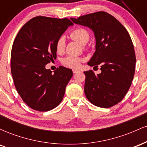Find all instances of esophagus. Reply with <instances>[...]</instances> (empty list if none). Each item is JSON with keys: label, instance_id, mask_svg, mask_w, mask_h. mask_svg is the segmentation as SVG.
<instances>
[{"label": "esophagus", "instance_id": "esophagus-1", "mask_svg": "<svg viewBox=\"0 0 147 147\" xmlns=\"http://www.w3.org/2000/svg\"><path fill=\"white\" fill-rule=\"evenodd\" d=\"M79 70H77V69H73V70H72V72H73V73H77V72H79Z\"/></svg>", "mask_w": 147, "mask_h": 147}]
</instances>
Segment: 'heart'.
<instances>
[{
    "label": "heart",
    "mask_w": 147,
    "mask_h": 147,
    "mask_svg": "<svg viewBox=\"0 0 147 147\" xmlns=\"http://www.w3.org/2000/svg\"><path fill=\"white\" fill-rule=\"evenodd\" d=\"M70 37L74 41L78 42L81 45H84V49H87L86 44L90 38V34L86 29L84 28H77L70 32ZM65 43L63 36H60L56 43V48L58 52H63L65 49ZM82 61L81 57L68 56L63 59L61 63L65 67L70 68H77L79 67Z\"/></svg>",
    "instance_id": "obj_1"
}]
</instances>
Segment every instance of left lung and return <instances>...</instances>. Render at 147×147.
Here are the masks:
<instances>
[{"label":"left lung","mask_w":147,"mask_h":147,"mask_svg":"<svg viewBox=\"0 0 147 147\" xmlns=\"http://www.w3.org/2000/svg\"><path fill=\"white\" fill-rule=\"evenodd\" d=\"M71 20L92 29L96 38V51L88 64L99 65L102 72H84L86 97L99 107L113 106L127 93L134 77L136 58L131 36L120 22L105 11Z\"/></svg>","instance_id":"obj_1"}]
</instances>
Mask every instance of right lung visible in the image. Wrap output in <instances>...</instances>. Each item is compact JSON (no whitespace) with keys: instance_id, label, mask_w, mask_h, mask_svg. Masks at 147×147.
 <instances>
[{"instance_id":"obj_1","label":"right lung","mask_w":147,"mask_h":147,"mask_svg":"<svg viewBox=\"0 0 147 147\" xmlns=\"http://www.w3.org/2000/svg\"><path fill=\"white\" fill-rule=\"evenodd\" d=\"M72 25L67 18L36 16L22 27L15 38L11 75L18 93L34 110L50 111L63 98L72 70L59 66L52 74L45 65L57 58V40Z\"/></svg>"}]
</instances>
